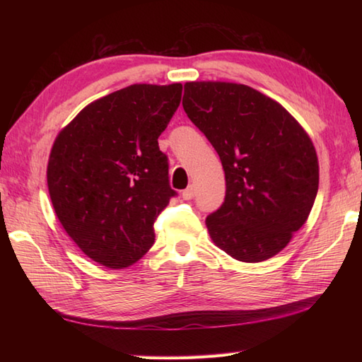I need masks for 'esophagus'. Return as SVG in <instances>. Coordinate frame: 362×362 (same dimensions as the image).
Returning a JSON list of instances; mask_svg holds the SVG:
<instances>
[{
    "mask_svg": "<svg viewBox=\"0 0 362 362\" xmlns=\"http://www.w3.org/2000/svg\"><path fill=\"white\" fill-rule=\"evenodd\" d=\"M194 187L191 185V187H188L187 189H183V193H182V197L185 199V201H189V199H193L194 197Z\"/></svg>",
    "mask_w": 362,
    "mask_h": 362,
    "instance_id": "1",
    "label": "esophagus"
}]
</instances>
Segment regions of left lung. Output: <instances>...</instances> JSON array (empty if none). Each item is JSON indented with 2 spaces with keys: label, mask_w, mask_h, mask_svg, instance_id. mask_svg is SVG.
<instances>
[{
  "label": "left lung",
  "mask_w": 362,
  "mask_h": 362,
  "mask_svg": "<svg viewBox=\"0 0 362 362\" xmlns=\"http://www.w3.org/2000/svg\"><path fill=\"white\" fill-rule=\"evenodd\" d=\"M182 104L226 173V201L205 221L211 241L243 263L272 258L308 219L317 194L308 132L280 103L244 83L187 82Z\"/></svg>",
  "instance_id": "1"
}]
</instances>
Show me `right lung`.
<instances>
[{
    "label": "right lung",
    "instance_id": "1",
    "mask_svg": "<svg viewBox=\"0 0 362 362\" xmlns=\"http://www.w3.org/2000/svg\"><path fill=\"white\" fill-rule=\"evenodd\" d=\"M182 83H134L99 98L60 130L46 180L56 216L76 245L109 269L152 247L153 221L175 191L158 136L180 104Z\"/></svg>",
    "mask_w": 362,
    "mask_h": 362
}]
</instances>
